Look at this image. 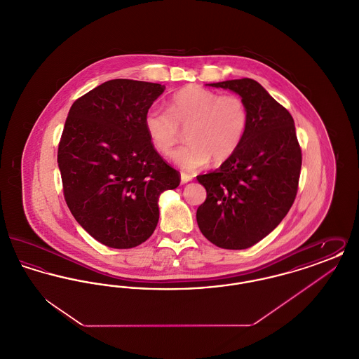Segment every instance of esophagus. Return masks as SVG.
<instances>
[{
	"mask_svg": "<svg viewBox=\"0 0 359 359\" xmlns=\"http://www.w3.org/2000/svg\"><path fill=\"white\" fill-rule=\"evenodd\" d=\"M192 180V176L191 175H188V173H182L180 175V183L182 184H186L188 182H191Z\"/></svg>",
	"mask_w": 359,
	"mask_h": 359,
	"instance_id": "34e87169",
	"label": "esophagus"
}]
</instances>
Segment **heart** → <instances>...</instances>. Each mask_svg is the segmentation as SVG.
I'll use <instances>...</instances> for the list:
<instances>
[{
    "label": "heart",
    "instance_id": "heart-1",
    "mask_svg": "<svg viewBox=\"0 0 359 359\" xmlns=\"http://www.w3.org/2000/svg\"><path fill=\"white\" fill-rule=\"evenodd\" d=\"M144 126L154 148L170 154L187 129V144L171 154L183 171L202 170L212 158L223 163L237 152L248 126L249 110L238 95H221L201 86H187L173 94L170 110L152 107Z\"/></svg>",
    "mask_w": 359,
    "mask_h": 359
}]
</instances>
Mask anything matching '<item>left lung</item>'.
<instances>
[{
    "label": "left lung",
    "instance_id": "obj_1",
    "mask_svg": "<svg viewBox=\"0 0 359 359\" xmlns=\"http://www.w3.org/2000/svg\"><path fill=\"white\" fill-rule=\"evenodd\" d=\"M207 86L238 94L249 110V126L236 154L218 170L196 177L207 191L196 221L214 245L248 249L288 214L299 186L302 149L290 111L255 79Z\"/></svg>",
    "mask_w": 359,
    "mask_h": 359
}]
</instances>
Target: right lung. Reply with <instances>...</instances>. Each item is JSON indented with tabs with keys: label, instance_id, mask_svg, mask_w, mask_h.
<instances>
[{
	"label": "right lung",
	"instance_id": "add662e5",
	"mask_svg": "<svg viewBox=\"0 0 359 359\" xmlns=\"http://www.w3.org/2000/svg\"><path fill=\"white\" fill-rule=\"evenodd\" d=\"M165 86L113 79L72 103L59 142L65 199L103 245L130 249L154 234L158 198L180 183L156 152L144 117Z\"/></svg>",
	"mask_w": 359,
	"mask_h": 359
}]
</instances>
